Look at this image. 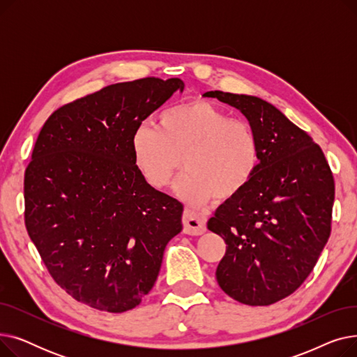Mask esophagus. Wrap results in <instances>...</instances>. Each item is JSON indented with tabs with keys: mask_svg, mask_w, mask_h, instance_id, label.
Masks as SVG:
<instances>
[{
	"mask_svg": "<svg viewBox=\"0 0 357 357\" xmlns=\"http://www.w3.org/2000/svg\"><path fill=\"white\" fill-rule=\"evenodd\" d=\"M182 222H183V233L185 234H191V236H199L202 233H205L207 227H205V222H207V218L198 215L190 210L183 211V217H182Z\"/></svg>",
	"mask_w": 357,
	"mask_h": 357,
	"instance_id": "esophagus-1",
	"label": "esophagus"
}]
</instances>
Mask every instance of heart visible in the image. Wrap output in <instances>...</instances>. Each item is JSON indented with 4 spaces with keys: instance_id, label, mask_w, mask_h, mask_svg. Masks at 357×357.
I'll use <instances>...</instances> for the list:
<instances>
[{
    "instance_id": "1",
    "label": "heart",
    "mask_w": 357,
    "mask_h": 357,
    "mask_svg": "<svg viewBox=\"0 0 357 357\" xmlns=\"http://www.w3.org/2000/svg\"><path fill=\"white\" fill-rule=\"evenodd\" d=\"M135 165L144 182L163 191L181 169L176 194L195 207L214 197L227 201L246 188L259 165V142L249 123L207 101L163 111L158 126L143 123L131 140Z\"/></svg>"
}]
</instances>
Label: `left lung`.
<instances>
[{
  "label": "left lung",
  "instance_id": "8db88e82",
  "mask_svg": "<svg viewBox=\"0 0 357 357\" xmlns=\"http://www.w3.org/2000/svg\"><path fill=\"white\" fill-rule=\"evenodd\" d=\"M204 97L240 109L259 142L255 176L207 222L227 245L217 282L241 304L271 305L303 285L330 237L331 169L307 131L272 104L222 91Z\"/></svg>",
  "mask_w": 357,
  "mask_h": 357
}]
</instances>
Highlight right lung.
Instances as JSON below:
<instances>
[{"label": "right lung", "instance_id": "1", "mask_svg": "<svg viewBox=\"0 0 357 357\" xmlns=\"http://www.w3.org/2000/svg\"><path fill=\"white\" fill-rule=\"evenodd\" d=\"M179 78L108 85L56 109L24 174V222L50 276L107 312L137 307L153 288L183 205L149 186L135 165V131Z\"/></svg>", "mask_w": 357, "mask_h": 357}]
</instances>
